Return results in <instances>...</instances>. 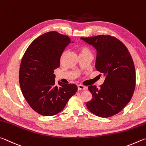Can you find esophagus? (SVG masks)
I'll list each match as a JSON object with an SVG mask.
<instances>
[{
	"mask_svg": "<svg viewBox=\"0 0 146 146\" xmlns=\"http://www.w3.org/2000/svg\"><path fill=\"white\" fill-rule=\"evenodd\" d=\"M78 88L79 90H86V88H86V86H85L82 85H78Z\"/></svg>",
	"mask_w": 146,
	"mask_h": 146,
	"instance_id": "esophagus-1",
	"label": "esophagus"
}]
</instances>
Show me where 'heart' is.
Instances as JSON below:
<instances>
[{
  "mask_svg": "<svg viewBox=\"0 0 146 146\" xmlns=\"http://www.w3.org/2000/svg\"><path fill=\"white\" fill-rule=\"evenodd\" d=\"M84 53H91V52L88 48L81 47L80 48V54H84Z\"/></svg>",
  "mask_w": 146,
  "mask_h": 146,
  "instance_id": "obj_1",
  "label": "heart"
}]
</instances>
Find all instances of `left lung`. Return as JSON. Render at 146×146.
<instances>
[{"instance_id": "8db88e82", "label": "left lung", "mask_w": 146, "mask_h": 146, "mask_svg": "<svg viewBox=\"0 0 146 146\" xmlns=\"http://www.w3.org/2000/svg\"><path fill=\"white\" fill-rule=\"evenodd\" d=\"M81 39L95 47L96 68L105 76L99 88L88 86L92 99L86 103V107L96 116H113L126 106L134 92L136 74L131 56L123 43L111 36Z\"/></svg>"}]
</instances>
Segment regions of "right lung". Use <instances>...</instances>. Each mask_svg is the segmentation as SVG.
I'll use <instances>...</instances> for the list:
<instances>
[{"label": "right lung", "instance_id": "add662e5", "mask_svg": "<svg viewBox=\"0 0 146 146\" xmlns=\"http://www.w3.org/2000/svg\"><path fill=\"white\" fill-rule=\"evenodd\" d=\"M70 38L56 31L40 36L31 43L22 59L19 82L25 100L33 110L43 116L60 113L78 90L75 84L56 85L54 72Z\"/></svg>", "mask_w": 146, "mask_h": 146}]
</instances>
